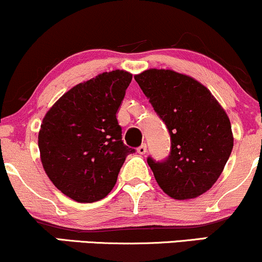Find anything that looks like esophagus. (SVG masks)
Returning a JSON list of instances; mask_svg holds the SVG:
<instances>
[{
  "mask_svg": "<svg viewBox=\"0 0 262 262\" xmlns=\"http://www.w3.org/2000/svg\"><path fill=\"white\" fill-rule=\"evenodd\" d=\"M146 150H148V148H146V144H141L139 148L137 149V151H138V154L144 155L146 152Z\"/></svg>",
  "mask_w": 262,
  "mask_h": 262,
  "instance_id": "34e87169",
  "label": "esophagus"
}]
</instances>
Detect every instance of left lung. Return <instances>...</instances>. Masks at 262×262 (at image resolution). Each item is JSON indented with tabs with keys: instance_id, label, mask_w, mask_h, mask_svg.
<instances>
[{
	"instance_id": "8db88e82",
	"label": "left lung",
	"mask_w": 262,
	"mask_h": 262,
	"mask_svg": "<svg viewBox=\"0 0 262 262\" xmlns=\"http://www.w3.org/2000/svg\"><path fill=\"white\" fill-rule=\"evenodd\" d=\"M134 79L170 134L166 160L148 158L156 182L175 200L201 196L214 185L231 154L227 113L207 87L187 75L150 69Z\"/></svg>"
}]
</instances>
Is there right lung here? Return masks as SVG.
I'll return each mask as SVG.
<instances>
[{"label":"right lung","mask_w":262,"mask_h":262,"mask_svg":"<svg viewBox=\"0 0 262 262\" xmlns=\"http://www.w3.org/2000/svg\"><path fill=\"white\" fill-rule=\"evenodd\" d=\"M132 74L103 73L79 83L45 114L38 135L43 167L65 196L81 203L104 198L127 155L117 112Z\"/></svg>","instance_id":"obj_1"}]
</instances>
